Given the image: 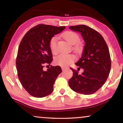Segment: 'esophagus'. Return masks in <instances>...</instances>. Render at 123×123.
Segmentation results:
<instances>
[{"instance_id":"1","label":"esophagus","mask_w":123,"mask_h":123,"mask_svg":"<svg viewBox=\"0 0 123 123\" xmlns=\"http://www.w3.org/2000/svg\"><path fill=\"white\" fill-rule=\"evenodd\" d=\"M61 68H62V70H64V69H66V67H61Z\"/></svg>"}]
</instances>
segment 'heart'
Returning <instances> with one entry per match:
<instances>
[{"mask_svg":"<svg viewBox=\"0 0 123 123\" xmlns=\"http://www.w3.org/2000/svg\"><path fill=\"white\" fill-rule=\"evenodd\" d=\"M62 37L68 42L70 44L75 45L78 43L80 41V37L77 33L72 31H68L64 32L62 34ZM57 37L54 36L51 38L50 41L49 46L52 53L56 54L57 53ZM80 49L79 44L75 45L74 49L76 51H78ZM75 60V57L72 54H61L58 55L54 59L55 64L61 66H66L73 63Z\"/></svg>","mask_w":123,"mask_h":123,"instance_id":"heart-1","label":"heart"}]
</instances>
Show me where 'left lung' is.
Here are the masks:
<instances>
[{
    "label": "left lung",
    "mask_w": 123,
    "mask_h": 123,
    "mask_svg": "<svg viewBox=\"0 0 123 123\" xmlns=\"http://www.w3.org/2000/svg\"><path fill=\"white\" fill-rule=\"evenodd\" d=\"M71 30L81 33L85 44L82 56L75 63L78 70L84 69L81 74L73 72L68 84L77 93L92 94L103 86L109 75L111 67L109 48L100 34L85 25L70 26Z\"/></svg>",
    "instance_id": "left-lung-1"
}]
</instances>
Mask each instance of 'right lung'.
Wrapping results in <instances>:
<instances>
[{
  "mask_svg": "<svg viewBox=\"0 0 123 123\" xmlns=\"http://www.w3.org/2000/svg\"><path fill=\"white\" fill-rule=\"evenodd\" d=\"M65 26L39 24L30 29L22 38L18 50L16 67L23 87L32 96L42 98L49 95L57 76L62 72L60 66L43 70L44 64L53 61L49 43L54 35Z\"/></svg>",
  "mask_w": 123,
  "mask_h": 123,
  "instance_id": "add662e5",
  "label": "right lung"
}]
</instances>
